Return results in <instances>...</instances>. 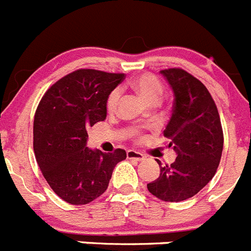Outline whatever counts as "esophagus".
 Segmentation results:
<instances>
[{"label":"esophagus","instance_id":"obj_1","mask_svg":"<svg viewBox=\"0 0 251 251\" xmlns=\"http://www.w3.org/2000/svg\"><path fill=\"white\" fill-rule=\"evenodd\" d=\"M127 157L129 159H136V161H145L146 157L142 153L136 152V151H128Z\"/></svg>","mask_w":251,"mask_h":251}]
</instances>
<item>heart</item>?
I'll use <instances>...</instances> for the list:
<instances>
[{
    "label": "heart",
    "mask_w": 251,
    "mask_h": 251,
    "mask_svg": "<svg viewBox=\"0 0 251 251\" xmlns=\"http://www.w3.org/2000/svg\"><path fill=\"white\" fill-rule=\"evenodd\" d=\"M130 85L151 105H156L161 100L163 88H162L161 83H159L156 76H153L151 74H143L137 77L136 80H133ZM118 101L119 93L114 90V92L110 93L108 101H106L108 112H114L117 105H118Z\"/></svg>",
    "instance_id": "b5f03b06"
}]
</instances>
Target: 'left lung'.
<instances>
[{
	"mask_svg": "<svg viewBox=\"0 0 251 251\" xmlns=\"http://www.w3.org/2000/svg\"><path fill=\"white\" fill-rule=\"evenodd\" d=\"M159 74L174 93V112L165 136L177 157L162 167L159 177L148 183V191L163 201L187 200L202 190L217 170L224 147L220 117L206 86L182 69H167Z\"/></svg>",
	"mask_w": 251,
	"mask_h": 251,
	"instance_id": "8db88e82",
	"label": "left lung"
}]
</instances>
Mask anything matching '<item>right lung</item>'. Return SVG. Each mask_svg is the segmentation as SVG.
<instances>
[{
	"label": "right lung",
	"instance_id": "1",
	"mask_svg": "<svg viewBox=\"0 0 251 251\" xmlns=\"http://www.w3.org/2000/svg\"><path fill=\"white\" fill-rule=\"evenodd\" d=\"M124 74L80 69L51 86L34 121L37 165L55 194L72 205H85L105 192L123 150L103 153L86 146V129L106 118V101Z\"/></svg>",
	"mask_w": 251,
	"mask_h": 251
}]
</instances>
